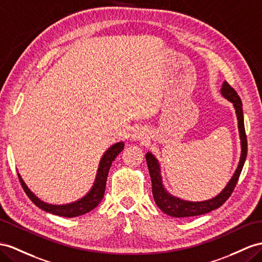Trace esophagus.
Instances as JSON below:
<instances>
[{"instance_id":"34e87169","label":"esophagus","mask_w":262,"mask_h":262,"mask_svg":"<svg viewBox=\"0 0 262 262\" xmlns=\"http://www.w3.org/2000/svg\"><path fill=\"white\" fill-rule=\"evenodd\" d=\"M145 136L146 135H145L144 133H142V132H138V133L135 134V135H134V137H135L136 139H144V138H146Z\"/></svg>"}]
</instances>
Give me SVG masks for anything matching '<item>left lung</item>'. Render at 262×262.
Listing matches in <instances>:
<instances>
[{
    "mask_svg": "<svg viewBox=\"0 0 262 262\" xmlns=\"http://www.w3.org/2000/svg\"><path fill=\"white\" fill-rule=\"evenodd\" d=\"M220 92L221 95L233 104L234 110H236V115L238 119V129L241 140V156L239 160V165L236 171H234L232 178L229 180V183L227 184V186L219 195L205 201H187L170 195V193L165 189V187L162 183V175H160V166L158 160L151 152L146 154V162L147 166H148L149 175L151 178V190L154 200H155V203L159 207L160 210L164 211L166 214H169L171 217L184 218L199 216V214H204L211 210L217 209L221 205H224L225 201L231 196L234 187L237 185L241 170H243L248 149L247 136L244 124L243 103H241V99L238 96L237 92L227 82H224Z\"/></svg>",
    "mask_w": 262,
    "mask_h": 262,
    "instance_id": "left-lung-1",
    "label": "left lung"
}]
</instances>
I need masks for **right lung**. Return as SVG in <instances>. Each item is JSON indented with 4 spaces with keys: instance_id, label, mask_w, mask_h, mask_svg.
I'll return each instance as SVG.
<instances>
[{
    "instance_id": "1",
    "label": "right lung",
    "mask_w": 262,
    "mask_h": 262,
    "mask_svg": "<svg viewBox=\"0 0 262 262\" xmlns=\"http://www.w3.org/2000/svg\"><path fill=\"white\" fill-rule=\"evenodd\" d=\"M123 149H124V143L119 142L117 144H114L113 146H111L110 148L105 151L102 159H100L99 162L95 183H94L92 189L83 198H80L79 200L74 201V203H71V204L51 205L48 203H44V201L37 198L34 193L29 189V187L26 186L25 183L23 182L22 177L19 176V173H17L19 183H21L26 195L29 196V198L38 208H41L42 210L51 212L53 214H57V216L67 217V218L82 216V214L90 212L91 210L94 209V208H96L97 205L100 203V200L103 199L104 193H105L106 180H107V176H108V171L112 166V163L115 160L118 154Z\"/></svg>"
}]
</instances>
